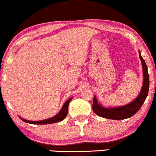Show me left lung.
I'll return each instance as SVG.
<instances>
[{
    "mask_svg": "<svg viewBox=\"0 0 156 156\" xmlns=\"http://www.w3.org/2000/svg\"><path fill=\"white\" fill-rule=\"evenodd\" d=\"M139 56L142 61V65H143L144 81L142 90L138 97L131 103L124 105V106L106 108L103 107L100 105L98 103L96 98L94 96L93 110L96 114L98 115L99 116L103 117V118L113 119V120H121V119L130 118L140 110L148 95L150 82L147 66L146 65L145 61L141 56L140 53H139Z\"/></svg>",
    "mask_w": 156,
    "mask_h": 156,
    "instance_id": "8db88e82",
    "label": "left lung"
}]
</instances>
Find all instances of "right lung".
<instances>
[{"label":"right lung","mask_w":156,"mask_h":156,"mask_svg":"<svg viewBox=\"0 0 156 156\" xmlns=\"http://www.w3.org/2000/svg\"><path fill=\"white\" fill-rule=\"evenodd\" d=\"M71 101H72V98H69V100H67V101L65 102L64 104H63L62 108H61V110L60 111V112L58 113L56 116L52 117L51 119H46V120L39 121V122H32V121H27L22 119V120L24 121V122L30 123V124H53V123L59 122L66 118L67 113H68V107H69V102Z\"/></svg>","instance_id":"1"}]
</instances>
